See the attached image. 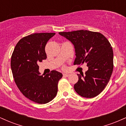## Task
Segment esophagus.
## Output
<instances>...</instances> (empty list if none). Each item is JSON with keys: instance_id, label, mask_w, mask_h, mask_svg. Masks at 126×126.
Here are the masks:
<instances>
[{"instance_id": "34e87169", "label": "esophagus", "mask_w": 126, "mask_h": 126, "mask_svg": "<svg viewBox=\"0 0 126 126\" xmlns=\"http://www.w3.org/2000/svg\"><path fill=\"white\" fill-rule=\"evenodd\" d=\"M69 74H67V73H63V76L64 77H68V76H69Z\"/></svg>"}]
</instances>
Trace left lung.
Instances as JSON below:
<instances>
[{"label":"left lung","instance_id":"obj_1","mask_svg":"<svg viewBox=\"0 0 126 126\" xmlns=\"http://www.w3.org/2000/svg\"><path fill=\"white\" fill-rule=\"evenodd\" d=\"M74 46V64L86 63L85 75H78L74 85L75 91L81 96L94 98L104 89L113 70V51L108 40L102 34L87 30L59 32Z\"/></svg>","mask_w":126,"mask_h":126}]
</instances>
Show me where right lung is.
Masks as SVG:
<instances>
[{
    "instance_id": "1",
    "label": "right lung",
    "mask_w": 126,
    "mask_h": 126,
    "mask_svg": "<svg viewBox=\"0 0 126 126\" xmlns=\"http://www.w3.org/2000/svg\"><path fill=\"white\" fill-rule=\"evenodd\" d=\"M54 35L35 33L24 37L16 45L11 57V69L18 89L25 97L40 104L54 99L63 76L56 70L44 76L38 70V63L47 58L46 45Z\"/></svg>"
}]
</instances>
